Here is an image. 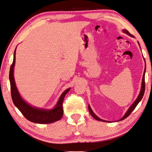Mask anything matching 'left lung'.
<instances>
[{
    "instance_id": "8db88e82",
    "label": "left lung",
    "mask_w": 152,
    "mask_h": 152,
    "mask_svg": "<svg viewBox=\"0 0 152 152\" xmlns=\"http://www.w3.org/2000/svg\"><path fill=\"white\" fill-rule=\"evenodd\" d=\"M123 32H124V33L126 34H128L129 36H131V37H133V36H132V35H131L127 30H126V29H123ZM145 69H146V66H145V70H144V73H143V79H142V83H141V91H140V93H139V96H138V97H137V98L136 99V100H135V102H134L132 105H131V106H130V108H129V110H128L127 111H126V113H125V115H124L123 117L121 119V120H119V121H123V120H124V119H125L126 117H127V116H129V115H130L131 113H132L134 109L135 108V107L137 106V105L139 102L141 101V99H142L143 96V94H144V92H145ZM88 109H89V113L91 114V115L92 116L93 118H95L96 120L99 121H102V122H108V123L109 122V121H108L102 120V119H101V118H99V117H98V116H97L96 115V114L94 113V112L92 111V110H91V107L89 106V105L88 106Z\"/></svg>"
}]
</instances>
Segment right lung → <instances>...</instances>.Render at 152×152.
Segmentation results:
<instances>
[{
    "label": "right lung",
    "instance_id": "1",
    "mask_svg": "<svg viewBox=\"0 0 152 152\" xmlns=\"http://www.w3.org/2000/svg\"><path fill=\"white\" fill-rule=\"evenodd\" d=\"M15 53L16 49L14 53L13 61L12 63L9 71V80L11 84V98L13 102L17 108L19 109L22 114L27 120L35 123L39 124H49L58 121L63 117V102L64 98L66 94L69 92L71 88L66 89L61 94L56 105L53 109L51 110H45L38 108H34L25 102L20 96L18 90L15 85V79L13 76L14 66L15 63Z\"/></svg>",
    "mask_w": 152,
    "mask_h": 152
}]
</instances>
